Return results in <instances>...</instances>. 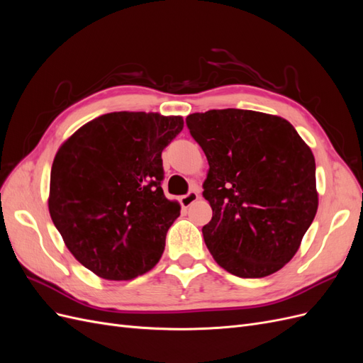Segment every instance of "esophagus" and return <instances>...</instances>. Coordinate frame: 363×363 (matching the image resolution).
I'll return each mask as SVG.
<instances>
[{
  "label": "esophagus",
  "instance_id": "34e87169",
  "mask_svg": "<svg viewBox=\"0 0 363 363\" xmlns=\"http://www.w3.org/2000/svg\"><path fill=\"white\" fill-rule=\"evenodd\" d=\"M196 200H199V192H196V191H191V192H188V194L182 196L180 203H182L183 207H189V206H192Z\"/></svg>",
  "mask_w": 363,
  "mask_h": 363
}]
</instances>
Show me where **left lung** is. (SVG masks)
Masks as SVG:
<instances>
[{"instance_id":"left-lung-1","label":"left lung","mask_w":363,"mask_h":363,"mask_svg":"<svg viewBox=\"0 0 363 363\" xmlns=\"http://www.w3.org/2000/svg\"><path fill=\"white\" fill-rule=\"evenodd\" d=\"M186 124L208 162L203 196L213 215L203 236L211 255L242 279L277 272L318 211L312 150L276 115L223 108Z\"/></svg>"}]
</instances>
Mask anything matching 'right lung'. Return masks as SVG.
Segmentation results:
<instances>
[{"mask_svg": "<svg viewBox=\"0 0 363 363\" xmlns=\"http://www.w3.org/2000/svg\"><path fill=\"white\" fill-rule=\"evenodd\" d=\"M182 116L113 112L63 142L52 162L48 208L65 245L106 280L156 267L180 204L163 194L162 151Z\"/></svg>", "mask_w": 363, "mask_h": 363, "instance_id": "1", "label": "right lung"}]
</instances>
